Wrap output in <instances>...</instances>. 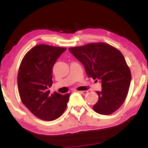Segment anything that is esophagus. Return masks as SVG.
<instances>
[{
	"label": "esophagus",
	"instance_id": "1",
	"mask_svg": "<svg viewBox=\"0 0 148 148\" xmlns=\"http://www.w3.org/2000/svg\"><path fill=\"white\" fill-rule=\"evenodd\" d=\"M78 92H79L80 94L85 95H86L87 92H88V91H78Z\"/></svg>",
	"mask_w": 148,
	"mask_h": 148
}]
</instances>
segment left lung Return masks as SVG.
I'll list each match as a JSON object with an SVG mask.
<instances>
[{
  "label": "left lung",
  "mask_w": 148,
  "mask_h": 148,
  "mask_svg": "<svg viewBox=\"0 0 148 148\" xmlns=\"http://www.w3.org/2000/svg\"><path fill=\"white\" fill-rule=\"evenodd\" d=\"M69 49L84 65L88 77L101 82L102 91H96L99 101L92 108L94 111L109 115L118 110L125 101L131 81V71L121 52L106 43Z\"/></svg>",
  "instance_id": "left-lung-1"
}]
</instances>
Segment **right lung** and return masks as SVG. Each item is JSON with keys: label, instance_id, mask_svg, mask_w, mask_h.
Listing matches in <instances>:
<instances>
[{"label": "right lung", "instance_id": "add662e5", "mask_svg": "<svg viewBox=\"0 0 148 148\" xmlns=\"http://www.w3.org/2000/svg\"><path fill=\"white\" fill-rule=\"evenodd\" d=\"M66 48L40 44L27 52L20 64L17 85L20 98L31 113L39 119L53 121L64 113L70 94L55 92L50 95L53 84V65Z\"/></svg>", "mask_w": 148, "mask_h": 148}]
</instances>
